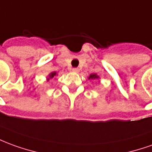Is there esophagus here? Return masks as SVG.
<instances>
[{"label":"esophagus","mask_w":152,"mask_h":152,"mask_svg":"<svg viewBox=\"0 0 152 152\" xmlns=\"http://www.w3.org/2000/svg\"><path fill=\"white\" fill-rule=\"evenodd\" d=\"M79 68H72V72L75 73H78L79 72Z\"/></svg>","instance_id":"obj_1"}]
</instances>
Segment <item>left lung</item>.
I'll list each match as a JSON object with an SVG mask.
<instances>
[{"label":"left lung","instance_id":"obj_1","mask_svg":"<svg viewBox=\"0 0 152 152\" xmlns=\"http://www.w3.org/2000/svg\"><path fill=\"white\" fill-rule=\"evenodd\" d=\"M99 76L97 74H95V73H94V74H91V75H90V76L88 77V79L89 80L99 79Z\"/></svg>","mask_w":152,"mask_h":152}]
</instances>
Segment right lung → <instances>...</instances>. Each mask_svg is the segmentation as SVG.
<instances>
[{"label": "right lung", "instance_id": "1", "mask_svg": "<svg viewBox=\"0 0 152 152\" xmlns=\"http://www.w3.org/2000/svg\"><path fill=\"white\" fill-rule=\"evenodd\" d=\"M56 75H58L57 74V72H51L49 75H48V80H49V79H52L53 77H54V76H56Z\"/></svg>", "mask_w": 152, "mask_h": 152}]
</instances>
